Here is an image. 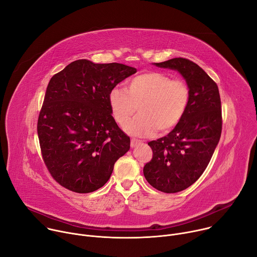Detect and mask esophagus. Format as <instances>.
Wrapping results in <instances>:
<instances>
[{
  "mask_svg": "<svg viewBox=\"0 0 257 257\" xmlns=\"http://www.w3.org/2000/svg\"><path fill=\"white\" fill-rule=\"evenodd\" d=\"M142 141L141 140H138V139H135V138H132L131 139V148H135V146L137 144H141Z\"/></svg>",
  "mask_w": 257,
  "mask_h": 257,
  "instance_id": "obj_1",
  "label": "esophagus"
}]
</instances>
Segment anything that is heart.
Returning a JSON list of instances; mask_svg holds the SVG:
<instances>
[{
    "label": "heart",
    "instance_id": "heart-1",
    "mask_svg": "<svg viewBox=\"0 0 257 257\" xmlns=\"http://www.w3.org/2000/svg\"><path fill=\"white\" fill-rule=\"evenodd\" d=\"M190 101V89L185 81L171 79L165 73L151 71L133 77L126 90L114 87L108 93V103L116 122L124 125L134 114H139L124 126L133 136L148 137L157 130L167 133L185 116Z\"/></svg>",
    "mask_w": 257,
    "mask_h": 257
}]
</instances>
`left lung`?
Returning a JSON list of instances; mask_svg holds the SVG:
<instances>
[{"label":"left lung","instance_id":"1","mask_svg":"<svg viewBox=\"0 0 257 257\" xmlns=\"http://www.w3.org/2000/svg\"><path fill=\"white\" fill-rule=\"evenodd\" d=\"M154 64L178 71L190 89L185 116L168 135L149 142L154 155L143 168L154 188L176 193L198 180L214 153L222 133L221 97L216 83L192 61L175 58Z\"/></svg>","mask_w":257,"mask_h":257}]
</instances>
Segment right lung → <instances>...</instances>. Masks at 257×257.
Segmentation results:
<instances>
[{
  "mask_svg": "<svg viewBox=\"0 0 257 257\" xmlns=\"http://www.w3.org/2000/svg\"><path fill=\"white\" fill-rule=\"evenodd\" d=\"M136 71L82 59L51 78L38 134L44 162L63 187L77 193L97 190L129 151L130 138L112 116L108 93Z\"/></svg>",
  "mask_w": 257,
  "mask_h": 257,
  "instance_id": "obj_1",
  "label": "right lung"
}]
</instances>
